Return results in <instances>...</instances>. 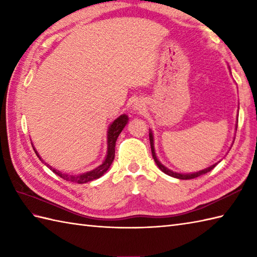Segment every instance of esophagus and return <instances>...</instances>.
Instances as JSON below:
<instances>
[{"label":"esophagus","instance_id":"esophagus-1","mask_svg":"<svg viewBox=\"0 0 257 257\" xmlns=\"http://www.w3.org/2000/svg\"><path fill=\"white\" fill-rule=\"evenodd\" d=\"M136 108L139 109V110H140V109H141V105H139V103H138V105H136Z\"/></svg>","mask_w":257,"mask_h":257}]
</instances>
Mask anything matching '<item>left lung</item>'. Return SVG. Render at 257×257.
<instances>
[{
  "instance_id": "left-lung-1",
  "label": "left lung",
  "mask_w": 257,
  "mask_h": 257,
  "mask_svg": "<svg viewBox=\"0 0 257 257\" xmlns=\"http://www.w3.org/2000/svg\"><path fill=\"white\" fill-rule=\"evenodd\" d=\"M149 139H150V146H151V152H152V157H154V160L157 163V166L159 167V169L161 171L165 172L168 176H171L173 178H177V179H181V180H189V179H194V178H198L200 176H203V174L210 172L213 168H214L216 165H213L209 168L204 169V170L199 171V172H195V173H190V174H182V173H177V172H173L171 170H169L168 168H166L165 166H162L160 161L157 159V156H156V152H155V147H154V136H152V133H149Z\"/></svg>"
}]
</instances>
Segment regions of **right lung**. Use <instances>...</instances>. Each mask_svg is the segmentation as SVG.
Returning a JSON list of instances; mask_svg holds the SVG:
<instances>
[{"label":"right lung","mask_w":257,"mask_h":257,"mask_svg":"<svg viewBox=\"0 0 257 257\" xmlns=\"http://www.w3.org/2000/svg\"><path fill=\"white\" fill-rule=\"evenodd\" d=\"M127 122H128V116H125V114H121V116L117 118L110 124V127H109V130H108V152H107V157H106L105 161L102 162V165H100L99 167H97L96 169H94V170L83 173V174H78V176H72V174L62 173L61 171H57L56 169H54V168H50V169L54 173L57 174V176H59L64 180H66V181L79 183V184L87 183L89 181H92V180H96L98 178H100L102 174L108 170L109 167H110V165L114 159V147H116L117 138H118V136L120 135V133L122 132V129L124 128V125L127 124ZM33 149H34V148H33ZM35 154L42 160V158L38 156L36 150H35ZM43 162H44V161H43ZM45 165H46V163H45Z\"/></svg>","instance_id":"obj_1"}]
</instances>
